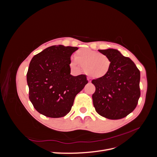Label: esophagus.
I'll list each match as a JSON object with an SVG mask.
<instances>
[{"mask_svg": "<svg viewBox=\"0 0 157 157\" xmlns=\"http://www.w3.org/2000/svg\"><path fill=\"white\" fill-rule=\"evenodd\" d=\"M87 80H88V81L89 82H91V81H92V80H91V78H89V77H88V78H87Z\"/></svg>", "mask_w": 157, "mask_h": 157, "instance_id": "esophagus-1", "label": "esophagus"}]
</instances>
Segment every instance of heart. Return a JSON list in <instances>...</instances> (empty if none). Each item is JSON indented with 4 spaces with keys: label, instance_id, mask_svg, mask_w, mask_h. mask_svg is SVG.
Segmentation results:
<instances>
[{
    "label": "heart",
    "instance_id": "obj_1",
    "mask_svg": "<svg viewBox=\"0 0 157 157\" xmlns=\"http://www.w3.org/2000/svg\"><path fill=\"white\" fill-rule=\"evenodd\" d=\"M69 64L74 69H78L81 67L90 77L102 78L109 74L111 67V60L105 54L82 48L75 52V58H71Z\"/></svg>",
    "mask_w": 157,
    "mask_h": 157
}]
</instances>
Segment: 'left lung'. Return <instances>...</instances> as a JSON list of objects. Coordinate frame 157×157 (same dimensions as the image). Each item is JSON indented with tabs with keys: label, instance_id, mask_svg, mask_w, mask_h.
Segmentation results:
<instances>
[{
	"label": "left lung",
	"instance_id": "left-lung-1",
	"mask_svg": "<svg viewBox=\"0 0 157 157\" xmlns=\"http://www.w3.org/2000/svg\"><path fill=\"white\" fill-rule=\"evenodd\" d=\"M111 60L109 74L92 80L96 87L93 104L101 116L111 120L126 117L134 110L140 97V71L130 58L115 49L98 50Z\"/></svg>",
	"mask_w": 157,
	"mask_h": 157
}]
</instances>
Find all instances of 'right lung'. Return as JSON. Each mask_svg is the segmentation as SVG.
Returning <instances> with one entry per match:
<instances>
[{"mask_svg":"<svg viewBox=\"0 0 157 157\" xmlns=\"http://www.w3.org/2000/svg\"><path fill=\"white\" fill-rule=\"evenodd\" d=\"M77 47L52 46L32 58L27 73L29 98L39 113L50 118L67 115L75 96L88 83L86 76L71 73V56Z\"/></svg>","mask_w":157,"mask_h":157,"instance_id":"add662e5","label":"right lung"}]
</instances>
